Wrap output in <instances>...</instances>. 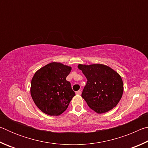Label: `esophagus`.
I'll list each match as a JSON object with an SVG mask.
<instances>
[{
  "label": "esophagus",
  "mask_w": 148,
  "mask_h": 148,
  "mask_svg": "<svg viewBox=\"0 0 148 148\" xmlns=\"http://www.w3.org/2000/svg\"><path fill=\"white\" fill-rule=\"evenodd\" d=\"M76 95H81V94H82V91H80V90H79V91H76Z\"/></svg>",
  "instance_id": "34e87169"
}]
</instances>
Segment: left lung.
<instances>
[{
    "label": "left lung",
    "instance_id": "1",
    "mask_svg": "<svg viewBox=\"0 0 148 148\" xmlns=\"http://www.w3.org/2000/svg\"><path fill=\"white\" fill-rule=\"evenodd\" d=\"M77 68L87 79L82 97L90 108L103 114L117 106L123 92V82L116 71L102 64H79Z\"/></svg>",
    "mask_w": 148,
    "mask_h": 148
}]
</instances>
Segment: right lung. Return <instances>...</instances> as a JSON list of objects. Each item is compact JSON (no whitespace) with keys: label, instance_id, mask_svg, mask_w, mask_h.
<instances>
[{"label":"right lung","instance_id":"1","mask_svg":"<svg viewBox=\"0 0 148 148\" xmlns=\"http://www.w3.org/2000/svg\"><path fill=\"white\" fill-rule=\"evenodd\" d=\"M72 67L52 62L38 69L31 80V95L36 106L44 114L59 116L75 96L66 77Z\"/></svg>","mask_w":148,"mask_h":148}]
</instances>
